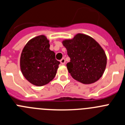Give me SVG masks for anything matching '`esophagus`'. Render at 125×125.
<instances>
[{"label":"esophagus","mask_w":125,"mask_h":125,"mask_svg":"<svg viewBox=\"0 0 125 125\" xmlns=\"http://www.w3.org/2000/svg\"><path fill=\"white\" fill-rule=\"evenodd\" d=\"M60 63H61L62 65H65V59H62L61 60H60Z\"/></svg>","instance_id":"esophagus-1"}]
</instances>
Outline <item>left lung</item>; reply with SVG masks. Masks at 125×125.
I'll return each mask as SVG.
<instances>
[{
    "instance_id": "left-lung-1",
    "label": "left lung",
    "mask_w": 125,
    "mask_h": 125,
    "mask_svg": "<svg viewBox=\"0 0 125 125\" xmlns=\"http://www.w3.org/2000/svg\"><path fill=\"white\" fill-rule=\"evenodd\" d=\"M62 44L70 58L66 66L73 78L86 84L101 78L105 70L107 56L96 41L78 33L73 39L63 40Z\"/></svg>"
}]
</instances>
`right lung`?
<instances>
[{
    "mask_svg": "<svg viewBox=\"0 0 125 125\" xmlns=\"http://www.w3.org/2000/svg\"><path fill=\"white\" fill-rule=\"evenodd\" d=\"M49 47V41L44 35H40L29 41L22 51L21 71L35 86L47 84L56 75L60 62L56 60L55 53Z\"/></svg>",
    "mask_w": 125,
    "mask_h": 125,
    "instance_id": "right-lung-1",
    "label": "right lung"
}]
</instances>
